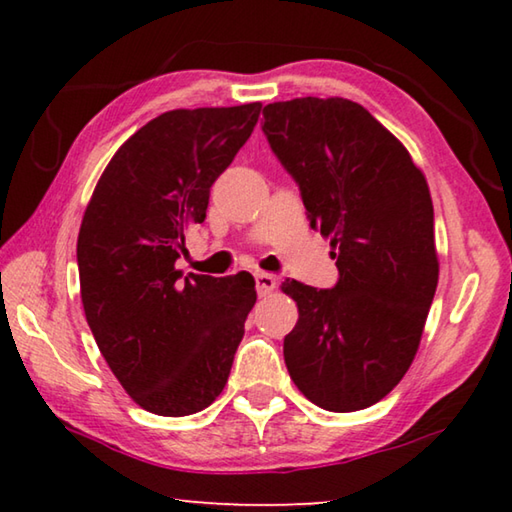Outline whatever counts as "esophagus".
<instances>
[{"instance_id": "esophagus-1", "label": "esophagus", "mask_w": 512, "mask_h": 512, "mask_svg": "<svg viewBox=\"0 0 512 512\" xmlns=\"http://www.w3.org/2000/svg\"><path fill=\"white\" fill-rule=\"evenodd\" d=\"M255 282H257L259 296H268V293H271L275 289V284H277L275 277L271 273H264V271L255 273Z\"/></svg>"}]
</instances>
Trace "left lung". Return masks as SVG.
I'll use <instances>...</instances> for the list:
<instances>
[{"label": "left lung", "instance_id": "left-lung-1", "mask_svg": "<svg viewBox=\"0 0 512 512\" xmlns=\"http://www.w3.org/2000/svg\"><path fill=\"white\" fill-rule=\"evenodd\" d=\"M262 131L339 266L334 289L282 284L298 305L284 363L320 409L361 411L411 368L438 287L427 178L406 146L350 99L268 103Z\"/></svg>", "mask_w": 512, "mask_h": 512}]
</instances>
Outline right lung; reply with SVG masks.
I'll use <instances>...</instances> for the list:
<instances>
[{
    "label": "right lung",
    "mask_w": 512,
    "mask_h": 512,
    "mask_svg": "<svg viewBox=\"0 0 512 512\" xmlns=\"http://www.w3.org/2000/svg\"><path fill=\"white\" fill-rule=\"evenodd\" d=\"M259 112V101L162 112L119 146L85 207L76 246L85 318L119 384L149 413L207 409L244 339L253 275L183 280L176 259Z\"/></svg>",
    "instance_id": "obj_1"
}]
</instances>
